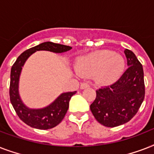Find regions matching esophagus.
Segmentation results:
<instances>
[{
  "label": "esophagus",
  "instance_id": "esophagus-1",
  "mask_svg": "<svg viewBox=\"0 0 154 154\" xmlns=\"http://www.w3.org/2000/svg\"><path fill=\"white\" fill-rule=\"evenodd\" d=\"M89 85L88 84V83L84 82V83H82V84H81L80 88H81V89H87V88H89Z\"/></svg>",
  "mask_w": 154,
  "mask_h": 154
}]
</instances>
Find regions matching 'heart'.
<instances>
[{
    "label": "heart",
    "instance_id": "1",
    "mask_svg": "<svg viewBox=\"0 0 154 154\" xmlns=\"http://www.w3.org/2000/svg\"><path fill=\"white\" fill-rule=\"evenodd\" d=\"M125 68V60L121 54L111 50H100L80 58L75 69L82 77L94 76L95 82L107 85L119 79Z\"/></svg>",
    "mask_w": 154,
    "mask_h": 154
}]
</instances>
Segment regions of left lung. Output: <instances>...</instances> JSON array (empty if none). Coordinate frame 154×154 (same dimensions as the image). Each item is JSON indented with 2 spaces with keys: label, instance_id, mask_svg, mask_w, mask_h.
<instances>
[{
  "label": "left lung",
  "instance_id": "1",
  "mask_svg": "<svg viewBox=\"0 0 154 154\" xmlns=\"http://www.w3.org/2000/svg\"><path fill=\"white\" fill-rule=\"evenodd\" d=\"M129 68L118 81L97 90L90 105L96 120L106 127H116L129 122L135 116L145 97L142 65L131 50L124 51Z\"/></svg>",
  "mask_w": 154,
  "mask_h": 154
}]
</instances>
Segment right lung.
<instances>
[{
  "mask_svg": "<svg viewBox=\"0 0 154 154\" xmlns=\"http://www.w3.org/2000/svg\"><path fill=\"white\" fill-rule=\"evenodd\" d=\"M72 47L47 42L23 52L17 57L11 69L9 96L17 114L28 125L38 129H49L60 124L69 109V104L75 92H67L60 94L49 105L41 109H31L24 104L19 94V82L22 67L25 61L35 52L45 50L55 53L69 51Z\"/></svg>",
  "mask_w": 154,
  "mask_h": 154,
  "instance_id": "1",
  "label": "right lung"
}]
</instances>
